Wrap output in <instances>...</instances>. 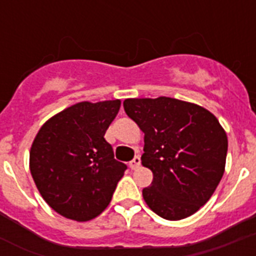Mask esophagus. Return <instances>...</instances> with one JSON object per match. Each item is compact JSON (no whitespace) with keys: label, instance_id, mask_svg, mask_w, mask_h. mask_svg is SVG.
Here are the masks:
<instances>
[{"label":"esophagus","instance_id":"1","mask_svg":"<svg viewBox=\"0 0 256 256\" xmlns=\"http://www.w3.org/2000/svg\"><path fill=\"white\" fill-rule=\"evenodd\" d=\"M140 164V156H136L134 160L128 162V168H132V170H136V168H138Z\"/></svg>","mask_w":256,"mask_h":256}]
</instances>
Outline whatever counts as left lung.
Here are the masks:
<instances>
[{
	"label": "left lung",
	"instance_id": "left-lung-1",
	"mask_svg": "<svg viewBox=\"0 0 256 256\" xmlns=\"http://www.w3.org/2000/svg\"><path fill=\"white\" fill-rule=\"evenodd\" d=\"M124 112L144 132L142 164L152 182L142 190L144 202L168 220L190 216L214 194L224 172L226 132L216 116L190 102L128 98Z\"/></svg>",
	"mask_w": 256,
	"mask_h": 256
}]
</instances>
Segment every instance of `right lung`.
Masks as SVG:
<instances>
[{
    "instance_id": "obj_1",
    "label": "right lung",
    "mask_w": 256,
    "mask_h": 256,
    "mask_svg": "<svg viewBox=\"0 0 256 256\" xmlns=\"http://www.w3.org/2000/svg\"><path fill=\"white\" fill-rule=\"evenodd\" d=\"M120 100L80 102L42 124L30 148V172L45 202L62 216L88 222L108 206L128 166L104 138Z\"/></svg>"
}]
</instances>
